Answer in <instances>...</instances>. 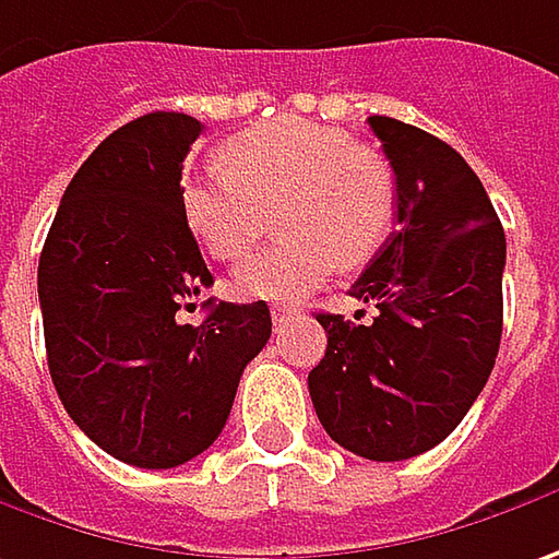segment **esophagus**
<instances>
[{
    "label": "esophagus",
    "mask_w": 559,
    "mask_h": 559,
    "mask_svg": "<svg viewBox=\"0 0 559 559\" xmlns=\"http://www.w3.org/2000/svg\"><path fill=\"white\" fill-rule=\"evenodd\" d=\"M297 316V309L294 306H272V322H275V328H284L290 319Z\"/></svg>",
    "instance_id": "esophagus-1"
}]
</instances>
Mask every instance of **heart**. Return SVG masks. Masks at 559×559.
Returning a JSON list of instances; mask_svg holds the SVG:
<instances>
[{"label":"heart","instance_id":"1","mask_svg":"<svg viewBox=\"0 0 559 559\" xmlns=\"http://www.w3.org/2000/svg\"><path fill=\"white\" fill-rule=\"evenodd\" d=\"M275 212L281 240L234 269V287L255 300H297L337 269H359L397 225V175L384 153L337 128L275 118L237 134L222 165L181 183L183 222L209 255L247 253Z\"/></svg>","mask_w":559,"mask_h":559}]
</instances>
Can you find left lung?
Here are the masks:
<instances>
[{"label": "left lung", "mask_w": 559, "mask_h": 559, "mask_svg": "<svg viewBox=\"0 0 559 559\" xmlns=\"http://www.w3.org/2000/svg\"><path fill=\"white\" fill-rule=\"evenodd\" d=\"M369 128L397 175V231L350 290L372 322L316 316L328 347L309 397L331 441L397 463L438 448L495 369L507 237L453 146L384 115Z\"/></svg>", "instance_id": "8db88e82"}]
</instances>
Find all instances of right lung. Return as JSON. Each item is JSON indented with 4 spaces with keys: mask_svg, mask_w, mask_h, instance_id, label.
Returning a JSON list of instances; mask_svg holds the SVG:
<instances>
[{
    "mask_svg": "<svg viewBox=\"0 0 559 559\" xmlns=\"http://www.w3.org/2000/svg\"><path fill=\"white\" fill-rule=\"evenodd\" d=\"M203 124L150 111L109 134L71 178L39 253L49 376L68 416L121 463L175 469L222 435L247 362L265 347V300L209 306L183 222V156Z\"/></svg>",
    "mask_w": 559,
    "mask_h": 559,
    "instance_id": "right-lung-1",
    "label": "right lung"
}]
</instances>
